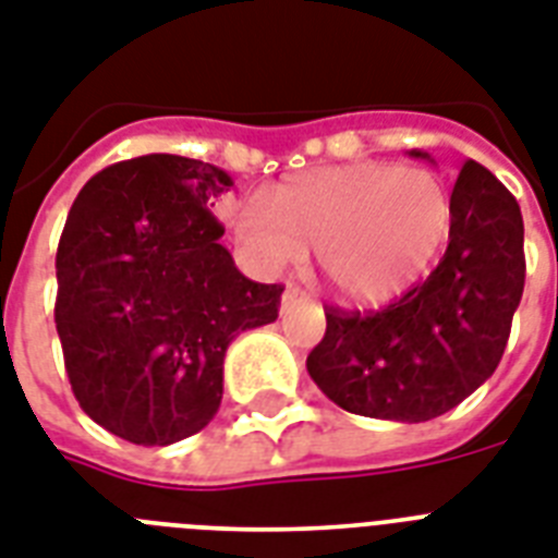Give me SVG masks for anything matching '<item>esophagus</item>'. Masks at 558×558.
<instances>
[{"label":"esophagus","instance_id":"obj_1","mask_svg":"<svg viewBox=\"0 0 558 558\" xmlns=\"http://www.w3.org/2000/svg\"><path fill=\"white\" fill-rule=\"evenodd\" d=\"M301 301H306V294H303L298 287H287V292L280 294V312L294 310Z\"/></svg>","mask_w":558,"mask_h":558}]
</instances>
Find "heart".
Instances as JSON below:
<instances>
[{
    "mask_svg": "<svg viewBox=\"0 0 558 558\" xmlns=\"http://www.w3.org/2000/svg\"><path fill=\"white\" fill-rule=\"evenodd\" d=\"M232 232L264 271L301 266L310 246L335 292L378 303L429 269L450 234L452 201L441 177L396 162H347L292 174L269 203L229 211Z\"/></svg>",
    "mask_w": 558,
    "mask_h": 558,
    "instance_id": "heart-1",
    "label": "heart"
}]
</instances>
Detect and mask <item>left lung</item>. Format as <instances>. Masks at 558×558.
Listing matches in <instances>:
<instances>
[{"label": "left lung", "mask_w": 558, "mask_h": 558, "mask_svg": "<svg viewBox=\"0 0 558 558\" xmlns=\"http://www.w3.org/2000/svg\"><path fill=\"white\" fill-rule=\"evenodd\" d=\"M410 157L433 162L418 148ZM450 201V243L424 283L381 312H326L306 369L341 410L418 424L496 373L524 292L522 211L475 160L464 162Z\"/></svg>", "instance_id": "1"}]
</instances>
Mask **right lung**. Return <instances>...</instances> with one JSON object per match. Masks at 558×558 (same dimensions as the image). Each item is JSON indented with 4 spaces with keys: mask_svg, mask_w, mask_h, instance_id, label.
<instances>
[{
    "mask_svg": "<svg viewBox=\"0 0 558 558\" xmlns=\"http://www.w3.org/2000/svg\"><path fill=\"white\" fill-rule=\"evenodd\" d=\"M234 180L211 162L146 154L76 194L57 248V332L90 421L143 447L194 436L223 398V357L278 318L283 287L255 283L208 211Z\"/></svg>",
    "mask_w": 558,
    "mask_h": 558,
    "instance_id": "right-lung-1",
    "label": "right lung"
}]
</instances>
